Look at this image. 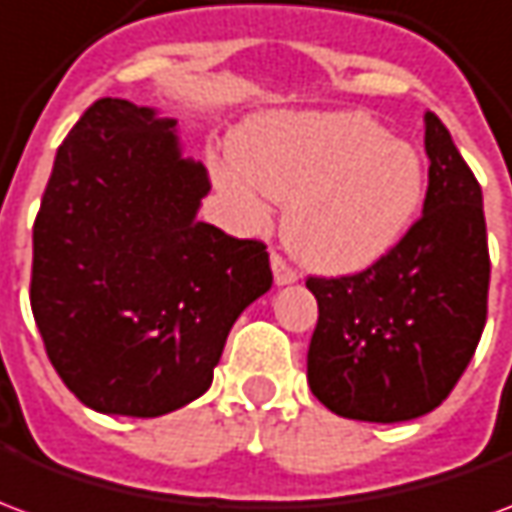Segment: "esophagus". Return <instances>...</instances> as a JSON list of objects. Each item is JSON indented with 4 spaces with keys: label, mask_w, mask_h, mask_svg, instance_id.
<instances>
[{
    "label": "esophagus",
    "mask_w": 512,
    "mask_h": 512,
    "mask_svg": "<svg viewBox=\"0 0 512 512\" xmlns=\"http://www.w3.org/2000/svg\"><path fill=\"white\" fill-rule=\"evenodd\" d=\"M271 271H274V282H277L279 288H282V285H293V282H299V274H296V271H293V268H290L279 255H271Z\"/></svg>",
    "instance_id": "obj_1"
}]
</instances>
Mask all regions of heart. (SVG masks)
I'll return each instance as SVG.
<instances>
[{
    "label": "heart",
    "instance_id": "obj_1",
    "mask_svg": "<svg viewBox=\"0 0 512 512\" xmlns=\"http://www.w3.org/2000/svg\"><path fill=\"white\" fill-rule=\"evenodd\" d=\"M213 183L246 224H266L268 200L290 202L285 238L304 266L356 274L376 266L417 222L425 161L359 112L271 115L211 158Z\"/></svg>",
    "mask_w": 512,
    "mask_h": 512
}]
</instances>
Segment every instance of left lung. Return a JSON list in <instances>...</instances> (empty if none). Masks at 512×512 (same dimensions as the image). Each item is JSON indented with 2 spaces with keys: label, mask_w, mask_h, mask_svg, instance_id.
<instances>
[{
  "label": "left lung",
  "mask_w": 512,
  "mask_h": 512,
  "mask_svg": "<svg viewBox=\"0 0 512 512\" xmlns=\"http://www.w3.org/2000/svg\"><path fill=\"white\" fill-rule=\"evenodd\" d=\"M428 194L400 244L362 274L307 279L318 326L307 381L323 406L362 422H408L458 384L488 312L483 191L439 117L425 112Z\"/></svg>",
  "instance_id": "1"
}]
</instances>
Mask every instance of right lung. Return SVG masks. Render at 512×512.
Masks as SVG:
<instances>
[{
  "label": "right lung",
  "mask_w": 512,
  "mask_h": 512,
  "mask_svg": "<svg viewBox=\"0 0 512 512\" xmlns=\"http://www.w3.org/2000/svg\"><path fill=\"white\" fill-rule=\"evenodd\" d=\"M211 191L178 120L95 101L54 158L29 301L84 406L161 417L208 392L238 315L271 288L266 246L197 222Z\"/></svg>",
  "instance_id": "1"
}]
</instances>
